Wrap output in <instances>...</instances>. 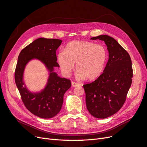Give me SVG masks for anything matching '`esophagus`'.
<instances>
[{
  "instance_id": "1",
  "label": "esophagus",
  "mask_w": 147,
  "mask_h": 147,
  "mask_svg": "<svg viewBox=\"0 0 147 147\" xmlns=\"http://www.w3.org/2000/svg\"><path fill=\"white\" fill-rule=\"evenodd\" d=\"M80 84L77 83H75V82H72V87H78L79 86Z\"/></svg>"
}]
</instances>
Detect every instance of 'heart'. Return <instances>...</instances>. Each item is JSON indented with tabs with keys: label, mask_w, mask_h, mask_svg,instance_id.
<instances>
[{
	"label": "heart",
	"mask_w": 147,
	"mask_h": 147,
	"mask_svg": "<svg viewBox=\"0 0 147 147\" xmlns=\"http://www.w3.org/2000/svg\"><path fill=\"white\" fill-rule=\"evenodd\" d=\"M107 60L104 47L93 43L74 41L67 44L64 51L57 55V61L64 75H70L74 69L80 78L93 80L101 74Z\"/></svg>",
	"instance_id": "b5f03b06"
}]
</instances>
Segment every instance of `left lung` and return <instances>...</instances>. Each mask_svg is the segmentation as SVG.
I'll return each instance as SVG.
<instances>
[{"label": "left lung", "mask_w": 147, "mask_h": 147, "mask_svg": "<svg viewBox=\"0 0 147 147\" xmlns=\"http://www.w3.org/2000/svg\"><path fill=\"white\" fill-rule=\"evenodd\" d=\"M90 39L104 41L109 51L103 73L92 83L83 85L89 112L96 118L104 119L118 112L125 101L132 83L131 60L113 37L101 35Z\"/></svg>", "instance_id": "1"}]
</instances>
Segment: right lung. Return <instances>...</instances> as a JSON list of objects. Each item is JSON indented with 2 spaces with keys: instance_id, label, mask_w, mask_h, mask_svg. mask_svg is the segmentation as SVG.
<instances>
[{
  "instance_id": "right-lung-1",
  "label": "right lung",
  "mask_w": 147,
  "mask_h": 147,
  "mask_svg": "<svg viewBox=\"0 0 147 147\" xmlns=\"http://www.w3.org/2000/svg\"><path fill=\"white\" fill-rule=\"evenodd\" d=\"M61 42L59 39L38 38L22 50L17 60L15 82L22 101L31 113L41 118H53L60 112L64 93L71 87L69 80L58 77L54 72V67H60L56 51ZM32 59L40 61L49 72L47 84L37 92L28 90L23 81L25 67Z\"/></svg>"
}]
</instances>
